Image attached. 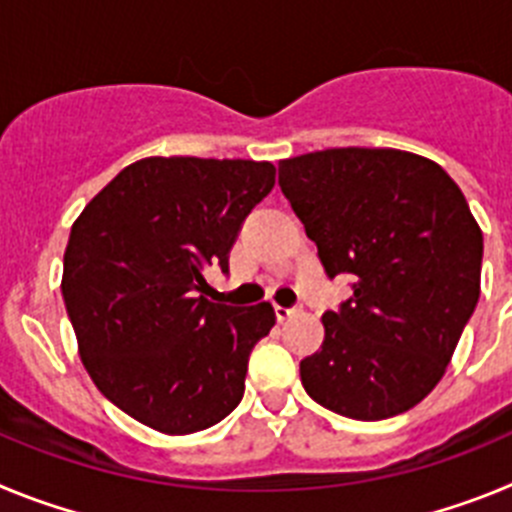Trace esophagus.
<instances>
[{"label": "esophagus", "mask_w": 512, "mask_h": 512, "mask_svg": "<svg viewBox=\"0 0 512 512\" xmlns=\"http://www.w3.org/2000/svg\"><path fill=\"white\" fill-rule=\"evenodd\" d=\"M274 312H277V320H279V323H282V320H289V318H292V315H295V307L277 305V307H274Z\"/></svg>", "instance_id": "34e87169"}]
</instances>
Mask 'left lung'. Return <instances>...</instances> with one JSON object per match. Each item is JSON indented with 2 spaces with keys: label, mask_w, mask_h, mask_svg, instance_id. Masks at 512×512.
I'll list each match as a JSON object with an SVG mask.
<instances>
[{
  "label": "left lung",
  "mask_w": 512,
  "mask_h": 512,
  "mask_svg": "<svg viewBox=\"0 0 512 512\" xmlns=\"http://www.w3.org/2000/svg\"><path fill=\"white\" fill-rule=\"evenodd\" d=\"M279 187L330 279L354 295L323 315L300 361L312 400L354 420L415 408L441 382L479 300L482 230L436 161L395 148H328L279 161Z\"/></svg>",
  "instance_id": "obj_1"
}]
</instances>
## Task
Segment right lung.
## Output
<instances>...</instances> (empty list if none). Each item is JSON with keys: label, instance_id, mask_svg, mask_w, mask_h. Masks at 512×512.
I'll use <instances>...</instances> for the list:
<instances>
[{"label": "right lung", "instance_id": "add662e5", "mask_svg": "<svg viewBox=\"0 0 512 512\" xmlns=\"http://www.w3.org/2000/svg\"><path fill=\"white\" fill-rule=\"evenodd\" d=\"M269 161L151 156L125 166L71 225L61 292L97 390L169 436L235 410L269 302L220 305L202 271H228L248 212L274 187Z\"/></svg>", "mask_w": 512, "mask_h": 512}]
</instances>
